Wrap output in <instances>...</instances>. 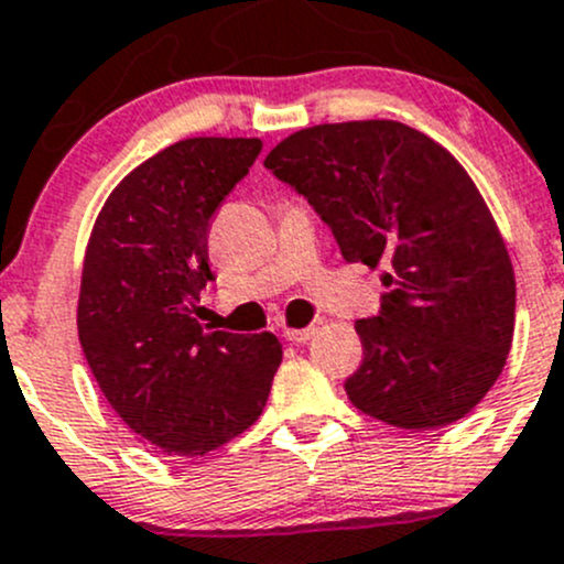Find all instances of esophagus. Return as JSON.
<instances>
[{
  "mask_svg": "<svg viewBox=\"0 0 564 564\" xmlns=\"http://www.w3.org/2000/svg\"><path fill=\"white\" fill-rule=\"evenodd\" d=\"M315 334V325H310V328H284V339L293 341V345H304V341H310Z\"/></svg>",
  "mask_w": 564,
  "mask_h": 564,
  "instance_id": "esophagus-1",
  "label": "esophagus"
}]
</instances>
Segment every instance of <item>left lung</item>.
<instances>
[{
  "mask_svg": "<svg viewBox=\"0 0 564 564\" xmlns=\"http://www.w3.org/2000/svg\"><path fill=\"white\" fill-rule=\"evenodd\" d=\"M263 165L310 200L347 263L386 269L380 315L356 323L364 361L347 399L402 429L467 415L510 352L516 276L456 156L402 121L369 119L293 132Z\"/></svg>",
  "mask_w": 564,
  "mask_h": 564,
  "instance_id": "8db88e82",
  "label": "left lung"
}]
</instances>
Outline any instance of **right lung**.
Wrapping results in <instances>:
<instances>
[{
  "label": "right lung",
  "mask_w": 564,
  "mask_h": 564,
  "mask_svg": "<svg viewBox=\"0 0 564 564\" xmlns=\"http://www.w3.org/2000/svg\"><path fill=\"white\" fill-rule=\"evenodd\" d=\"M258 138H187L127 173L86 243L78 339L116 415L167 456H203L260 417L282 364L274 334L195 317L208 228L249 173Z\"/></svg>",
  "instance_id": "right-lung-1"
}]
</instances>
